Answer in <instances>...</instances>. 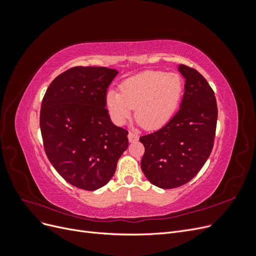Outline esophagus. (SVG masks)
<instances>
[{"label": "esophagus", "instance_id": "1", "mask_svg": "<svg viewBox=\"0 0 256 256\" xmlns=\"http://www.w3.org/2000/svg\"><path fill=\"white\" fill-rule=\"evenodd\" d=\"M128 140H129V142H136L138 140V136L134 132H129L128 134Z\"/></svg>", "mask_w": 256, "mask_h": 256}]
</instances>
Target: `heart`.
<instances>
[{
	"label": "heart",
	"mask_w": 256,
	"mask_h": 256,
	"mask_svg": "<svg viewBox=\"0 0 256 256\" xmlns=\"http://www.w3.org/2000/svg\"><path fill=\"white\" fill-rule=\"evenodd\" d=\"M184 92L177 74L146 70L124 80L120 92L109 90L106 106L113 122L125 124L136 108V120L146 130H156L171 120Z\"/></svg>",
	"instance_id": "obj_1"
}]
</instances>
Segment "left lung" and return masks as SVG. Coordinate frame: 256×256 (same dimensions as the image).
Instances as JSON below:
<instances>
[{
    "mask_svg": "<svg viewBox=\"0 0 256 256\" xmlns=\"http://www.w3.org/2000/svg\"><path fill=\"white\" fill-rule=\"evenodd\" d=\"M178 69L186 79L180 109L166 125L140 138L142 171L162 189L180 187L200 172L212 150L218 118L214 92L204 76L184 64Z\"/></svg>",
    "mask_w": 256,
    "mask_h": 256,
    "instance_id": "left-lung-1",
    "label": "left lung"
}]
</instances>
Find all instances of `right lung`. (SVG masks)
<instances>
[{
  "label": "right lung",
  "mask_w": 256,
  "mask_h": 256,
  "mask_svg": "<svg viewBox=\"0 0 256 256\" xmlns=\"http://www.w3.org/2000/svg\"><path fill=\"white\" fill-rule=\"evenodd\" d=\"M115 69L76 66L54 79L42 102L40 131L44 152L64 180L94 191L115 173L128 147V131L115 126L106 95Z\"/></svg>",
  "instance_id": "1"
}]
</instances>
